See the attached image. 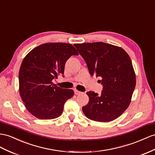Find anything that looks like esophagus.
<instances>
[{
    "label": "esophagus",
    "mask_w": 155,
    "mask_h": 155,
    "mask_svg": "<svg viewBox=\"0 0 155 155\" xmlns=\"http://www.w3.org/2000/svg\"><path fill=\"white\" fill-rule=\"evenodd\" d=\"M74 94L76 95H80V94H82V92H80V91H78L77 90H74Z\"/></svg>",
    "instance_id": "34e87169"
}]
</instances>
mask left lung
Segmentation results:
<instances>
[{"mask_svg":"<svg viewBox=\"0 0 155 155\" xmlns=\"http://www.w3.org/2000/svg\"><path fill=\"white\" fill-rule=\"evenodd\" d=\"M91 75L100 77L101 94L88 92L89 101L82 107L85 116L94 121L108 122L120 117L132 100L136 77L132 61L122 48L102 42L74 44Z\"/></svg>","mask_w":155,"mask_h":155,"instance_id":"1","label":"left lung"}]
</instances>
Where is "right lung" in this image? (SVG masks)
<instances>
[{"label": "right lung", "mask_w": 155, "mask_h": 155, "mask_svg": "<svg viewBox=\"0 0 155 155\" xmlns=\"http://www.w3.org/2000/svg\"><path fill=\"white\" fill-rule=\"evenodd\" d=\"M78 55L71 44L51 42L35 48L23 58L19 71V91L28 111L42 120L58 118L65 101L73 96L71 89L53 84L52 80L64 74L65 62Z\"/></svg>", "instance_id": "obj_1"}]
</instances>
